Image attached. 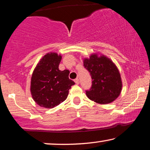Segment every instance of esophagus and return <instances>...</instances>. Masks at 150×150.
Listing matches in <instances>:
<instances>
[{
    "mask_svg": "<svg viewBox=\"0 0 150 150\" xmlns=\"http://www.w3.org/2000/svg\"><path fill=\"white\" fill-rule=\"evenodd\" d=\"M74 82H75V83L77 84H79L80 83V80H79V79H76L74 80Z\"/></svg>",
    "mask_w": 150,
    "mask_h": 150,
    "instance_id": "obj_1",
    "label": "esophagus"
}]
</instances>
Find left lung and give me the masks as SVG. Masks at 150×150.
Segmentation results:
<instances>
[{"label":"left lung","mask_w":150,"mask_h":150,"mask_svg":"<svg viewBox=\"0 0 150 150\" xmlns=\"http://www.w3.org/2000/svg\"><path fill=\"white\" fill-rule=\"evenodd\" d=\"M84 67L90 73L92 84L86 94L91 100L97 103L106 104L114 101L122 88L120 74L116 66L105 56L91 55L84 59Z\"/></svg>","instance_id":"1"}]
</instances>
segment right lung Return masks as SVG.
Segmentation results:
<instances>
[{
    "label": "right lung",
    "mask_w": 150,
    "mask_h": 150,
    "mask_svg": "<svg viewBox=\"0 0 150 150\" xmlns=\"http://www.w3.org/2000/svg\"><path fill=\"white\" fill-rule=\"evenodd\" d=\"M62 56L45 55L37 64L31 79L32 96L41 107L53 108L66 100L75 82L69 79L70 71L59 70Z\"/></svg>",
    "instance_id": "obj_1"
}]
</instances>
